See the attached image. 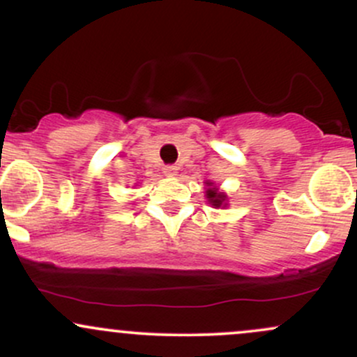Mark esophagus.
<instances>
[{
  "label": "esophagus",
  "instance_id": "1",
  "mask_svg": "<svg viewBox=\"0 0 357 357\" xmlns=\"http://www.w3.org/2000/svg\"><path fill=\"white\" fill-rule=\"evenodd\" d=\"M162 171H165L166 176H176V173H178V167L169 165V166H165V169H162Z\"/></svg>",
  "mask_w": 357,
  "mask_h": 357
}]
</instances>
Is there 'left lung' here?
Instances as JSON below:
<instances>
[{
    "instance_id": "obj_1",
    "label": "left lung",
    "mask_w": 357,
    "mask_h": 357,
    "mask_svg": "<svg viewBox=\"0 0 357 357\" xmlns=\"http://www.w3.org/2000/svg\"><path fill=\"white\" fill-rule=\"evenodd\" d=\"M208 186H213L211 183H208ZM206 198H208V202H210L213 206L215 208H220L221 204H223V202H225V198H227V196L225 195H221V192H218L215 190V188H208V191H206Z\"/></svg>"
}]
</instances>
